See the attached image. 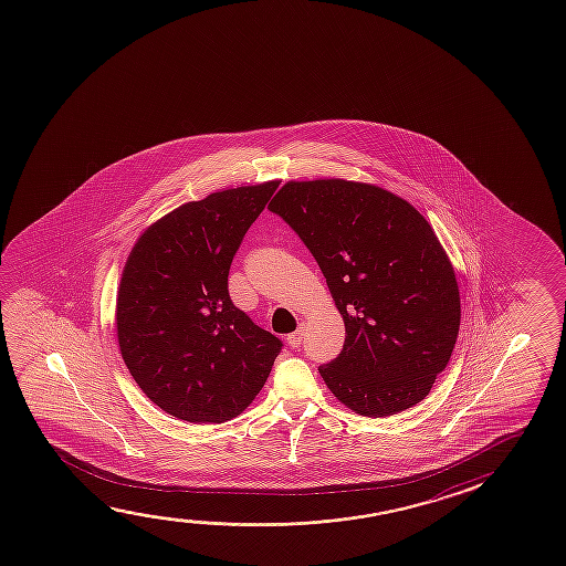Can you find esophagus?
Masks as SVG:
<instances>
[{
	"label": "esophagus",
	"instance_id": "esophagus-1",
	"mask_svg": "<svg viewBox=\"0 0 566 566\" xmlns=\"http://www.w3.org/2000/svg\"><path fill=\"white\" fill-rule=\"evenodd\" d=\"M286 340L290 347H300V345H302V340H304V325H300V327H297V331H294V333H290V335H287Z\"/></svg>",
	"mask_w": 566,
	"mask_h": 566
}]
</instances>
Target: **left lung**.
<instances>
[{
    "mask_svg": "<svg viewBox=\"0 0 566 566\" xmlns=\"http://www.w3.org/2000/svg\"><path fill=\"white\" fill-rule=\"evenodd\" d=\"M269 209L314 254L343 315V350L319 366L335 398L368 418L423 400L461 325L454 270L426 218L347 180L287 182Z\"/></svg>",
    "mask_w": 566,
    "mask_h": 566,
    "instance_id": "8db88e82",
    "label": "left lung"
}]
</instances>
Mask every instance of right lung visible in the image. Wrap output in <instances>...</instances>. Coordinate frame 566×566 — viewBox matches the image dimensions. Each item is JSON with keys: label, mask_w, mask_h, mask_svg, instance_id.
Returning a JSON list of instances; mask_svg holds the SVG:
<instances>
[{"label": "right lung", "mask_w": 566, "mask_h": 566, "mask_svg": "<svg viewBox=\"0 0 566 566\" xmlns=\"http://www.w3.org/2000/svg\"><path fill=\"white\" fill-rule=\"evenodd\" d=\"M279 182L190 201L148 227L117 294V339L150 401L190 423L237 418L261 391L282 340L229 296V269Z\"/></svg>", "instance_id": "obj_1"}]
</instances>
